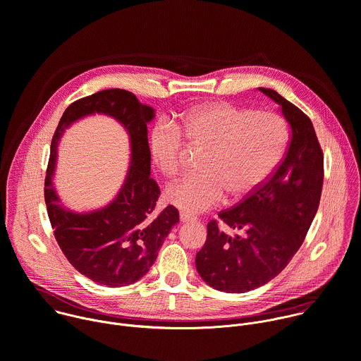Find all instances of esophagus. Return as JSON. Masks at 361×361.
Instances as JSON below:
<instances>
[{"mask_svg":"<svg viewBox=\"0 0 361 361\" xmlns=\"http://www.w3.org/2000/svg\"><path fill=\"white\" fill-rule=\"evenodd\" d=\"M180 221L181 222H191V221H195V216L183 211V212H180Z\"/></svg>","mask_w":361,"mask_h":361,"instance_id":"1","label":"esophagus"}]
</instances>
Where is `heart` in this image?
Listing matches in <instances>:
<instances>
[{"label": "heart", "mask_w": 361, "mask_h": 361, "mask_svg": "<svg viewBox=\"0 0 361 361\" xmlns=\"http://www.w3.org/2000/svg\"><path fill=\"white\" fill-rule=\"evenodd\" d=\"M187 140L205 147L198 170L171 184L166 200L184 211L201 212L245 198L278 167L286 146L283 118L272 111L250 110L228 102H208L183 113L178 126L159 122L150 133V154L166 177H176L183 166Z\"/></svg>", "instance_id": "obj_1"}]
</instances>
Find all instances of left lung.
<instances>
[{
  "instance_id": "obj_1",
  "label": "left lung",
  "mask_w": 361,
  "mask_h": 361,
  "mask_svg": "<svg viewBox=\"0 0 361 361\" xmlns=\"http://www.w3.org/2000/svg\"><path fill=\"white\" fill-rule=\"evenodd\" d=\"M259 90L281 106L290 137L275 171L207 225L195 267L209 286L226 293L257 289L286 268L305 241L323 187V152L310 118L276 90Z\"/></svg>"
}]
</instances>
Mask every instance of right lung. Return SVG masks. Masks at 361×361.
Wrapping results in <instances>:
<instances>
[{
    "instance_id": "1",
    "label": "right lung",
    "mask_w": 361,
    "mask_h": 361,
    "mask_svg": "<svg viewBox=\"0 0 361 361\" xmlns=\"http://www.w3.org/2000/svg\"><path fill=\"white\" fill-rule=\"evenodd\" d=\"M92 112L110 114L126 125L133 139V166L124 188L107 207L73 214L59 204L50 178L64 128ZM153 117V109L142 104L135 93L106 89L71 103L52 137L44 188L51 226L69 264L99 285L120 288L143 278L157 259L170 229L178 222V211L173 205L153 214L160 195L157 183L150 177L147 123Z\"/></svg>"
}]
</instances>
